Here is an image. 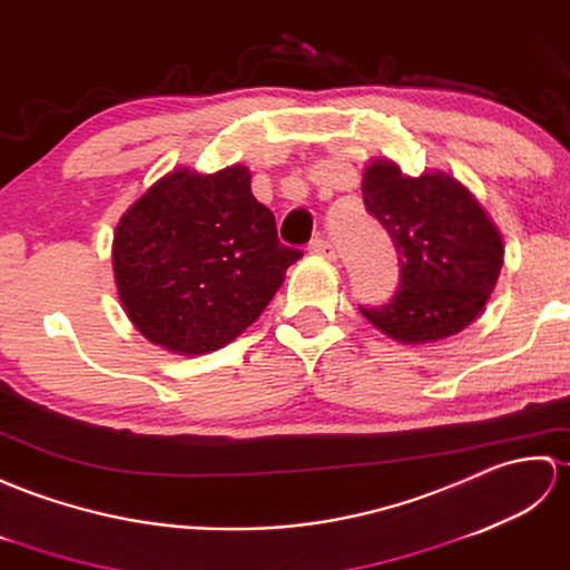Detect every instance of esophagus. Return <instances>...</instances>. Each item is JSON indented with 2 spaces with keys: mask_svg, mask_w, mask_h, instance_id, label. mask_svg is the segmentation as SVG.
Returning <instances> with one entry per match:
<instances>
[{
  "mask_svg": "<svg viewBox=\"0 0 570 570\" xmlns=\"http://www.w3.org/2000/svg\"><path fill=\"white\" fill-rule=\"evenodd\" d=\"M309 250L314 253V256H320V258L336 261V248H334V244L328 242V238H324V236H320V238H312Z\"/></svg>",
  "mask_w": 570,
  "mask_h": 570,
  "instance_id": "obj_1",
  "label": "esophagus"
}]
</instances>
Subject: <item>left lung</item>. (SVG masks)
<instances>
[{
    "label": "left lung",
    "instance_id": "obj_1",
    "mask_svg": "<svg viewBox=\"0 0 570 570\" xmlns=\"http://www.w3.org/2000/svg\"><path fill=\"white\" fill-rule=\"evenodd\" d=\"M365 212L390 234L400 285L381 307H358L381 332L426 344L471 324L502 268V238L468 189L441 173L402 175L377 160L363 175Z\"/></svg>",
    "mask_w": 570,
    "mask_h": 570
}]
</instances>
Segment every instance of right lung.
Masks as SVG:
<instances>
[{"mask_svg":"<svg viewBox=\"0 0 570 570\" xmlns=\"http://www.w3.org/2000/svg\"><path fill=\"white\" fill-rule=\"evenodd\" d=\"M299 256L281 244L244 166L166 175L124 214L111 248L129 320L187 356L217 351L256 322Z\"/></svg>","mask_w":570,"mask_h":570,"instance_id":"right-lung-1","label":"right lung"}]
</instances>
